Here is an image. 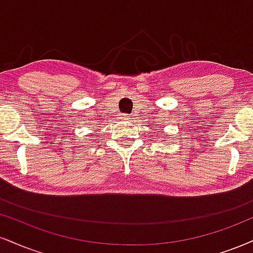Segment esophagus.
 Listing matches in <instances>:
<instances>
[{
	"label": "esophagus",
	"mask_w": 253,
	"mask_h": 253,
	"mask_svg": "<svg viewBox=\"0 0 253 253\" xmlns=\"http://www.w3.org/2000/svg\"><path fill=\"white\" fill-rule=\"evenodd\" d=\"M121 120H129V117L127 114L121 115Z\"/></svg>",
	"instance_id": "34e87169"
}]
</instances>
